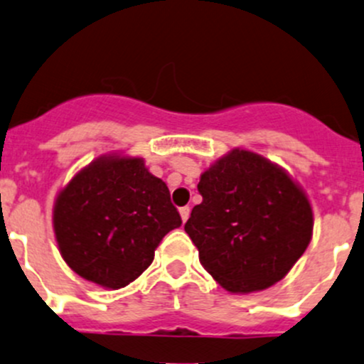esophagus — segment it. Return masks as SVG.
<instances>
[{
	"label": "esophagus",
	"instance_id": "1",
	"mask_svg": "<svg viewBox=\"0 0 364 364\" xmlns=\"http://www.w3.org/2000/svg\"><path fill=\"white\" fill-rule=\"evenodd\" d=\"M179 216H181L183 223H186V220L190 218V208H188V205H185V208L179 209Z\"/></svg>",
	"mask_w": 364,
	"mask_h": 364
}]
</instances>
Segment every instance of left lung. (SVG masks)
Returning a JSON list of instances; mask_svg holds the SVG:
<instances>
[{"instance_id": "1", "label": "left lung", "mask_w": 364, "mask_h": 364, "mask_svg": "<svg viewBox=\"0 0 364 364\" xmlns=\"http://www.w3.org/2000/svg\"><path fill=\"white\" fill-rule=\"evenodd\" d=\"M185 225L202 267L230 293L263 291L284 279L312 239L314 213L275 162L233 148L200 174Z\"/></svg>"}]
</instances>
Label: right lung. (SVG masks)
I'll list each match as a JSON object with an SVG mask.
<instances>
[{
  "label": "right lung",
  "instance_id": "add662e5",
  "mask_svg": "<svg viewBox=\"0 0 364 364\" xmlns=\"http://www.w3.org/2000/svg\"><path fill=\"white\" fill-rule=\"evenodd\" d=\"M52 225L73 272L105 289H120L151 265L160 240L181 227V216L144 159L108 153L59 190Z\"/></svg>",
  "mask_w": 364,
  "mask_h": 364
}]
</instances>
